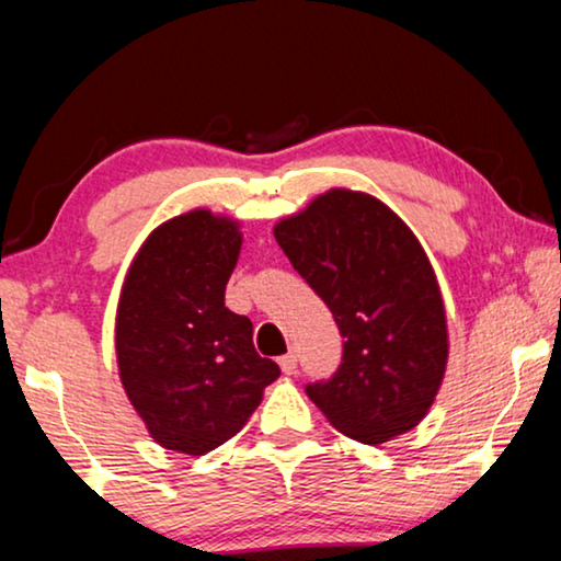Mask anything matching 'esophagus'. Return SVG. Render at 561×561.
<instances>
[{
  "instance_id": "1",
  "label": "esophagus",
  "mask_w": 561,
  "mask_h": 561,
  "mask_svg": "<svg viewBox=\"0 0 561 561\" xmlns=\"http://www.w3.org/2000/svg\"><path fill=\"white\" fill-rule=\"evenodd\" d=\"M278 364H280L283 375H294V371H296V354H294V351H291V354L280 356Z\"/></svg>"
}]
</instances>
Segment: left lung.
Masks as SVG:
<instances>
[{"instance_id": "8db88e82", "label": "left lung", "mask_w": 561, "mask_h": 561, "mask_svg": "<svg viewBox=\"0 0 561 561\" xmlns=\"http://www.w3.org/2000/svg\"><path fill=\"white\" fill-rule=\"evenodd\" d=\"M273 233L345 337L335 375L307 385L312 403L364 445L419 426L445 379L449 337L437 275L411 228L382 199L330 190Z\"/></svg>"}]
</instances>
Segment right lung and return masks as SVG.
<instances>
[{
  "label": "right lung",
  "instance_id": "obj_1",
  "mask_svg": "<svg viewBox=\"0 0 561 561\" xmlns=\"http://www.w3.org/2000/svg\"><path fill=\"white\" fill-rule=\"evenodd\" d=\"M241 252L239 220L190 210L150 231L116 307V364L129 403L158 445L205 455L241 432L278 364L226 307Z\"/></svg>",
  "mask_w": 561,
  "mask_h": 561
}]
</instances>
